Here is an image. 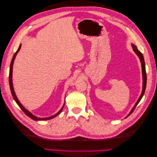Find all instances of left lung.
Instances as JSON below:
<instances>
[{"mask_svg": "<svg viewBox=\"0 0 157 157\" xmlns=\"http://www.w3.org/2000/svg\"><path fill=\"white\" fill-rule=\"evenodd\" d=\"M132 47H133V50H134V51L136 52V54H137V55L139 56L140 59V61H141V64H142V75H143V89H142V94L140 96L139 99L138 100L137 102L136 103V105H134V108L132 109V110L131 111V112L129 113V115H131L132 113L134 111V110L135 109L136 106L138 105V104L139 103V102L141 101V99L142 98V96H144V92H145V90H146V67H145V62H144V56H143L142 52L140 51H139L138 50V48L136 47V46L134 44H132Z\"/></svg>", "mask_w": 157, "mask_h": 157, "instance_id": "1", "label": "left lung"}]
</instances>
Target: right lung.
<instances>
[{
	"label": "right lung",
	"instance_id": "1",
	"mask_svg": "<svg viewBox=\"0 0 157 157\" xmlns=\"http://www.w3.org/2000/svg\"><path fill=\"white\" fill-rule=\"evenodd\" d=\"M20 48H21V45H19V47L18 48L17 51L15 52V53L14 54V55H13V59L11 60V65H10V70H9V86H10V88H11V94H12V96L13 98H14V100L15 101V102H17V104L19 105V106L20 108H21V109L22 110V111L24 112L26 115H27L29 117H30L31 119L35 120V121H40V120H48V119H51L52 118L55 117L57 116L60 113H61L62 111V110L63 109V107H64L65 105L63 106V107L61 108V109L60 110V111L56 113V114L52 115L51 117H46V118H39V117H36L34 115H33L32 113L30 112H29L27 109H25L24 107H23V105L21 104V103L19 102V100L17 99V96L15 94V92H14V90H13V84H12V72H13V62H14V60H15V56L17 55V52H19V51L20 50Z\"/></svg>",
	"mask_w": 157,
	"mask_h": 157
}]
</instances>
